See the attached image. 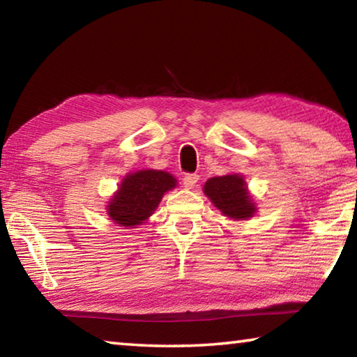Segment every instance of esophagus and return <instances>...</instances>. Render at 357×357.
I'll return each mask as SVG.
<instances>
[{
    "instance_id": "esophagus-1",
    "label": "esophagus",
    "mask_w": 357,
    "mask_h": 357,
    "mask_svg": "<svg viewBox=\"0 0 357 357\" xmlns=\"http://www.w3.org/2000/svg\"><path fill=\"white\" fill-rule=\"evenodd\" d=\"M198 179H200V176H198V174H185V176L183 178V184H184V187L185 189H193V187L197 185V183H198Z\"/></svg>"
}]
</instances>
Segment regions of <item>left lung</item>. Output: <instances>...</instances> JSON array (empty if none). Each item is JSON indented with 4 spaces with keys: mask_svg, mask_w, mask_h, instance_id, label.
<instances>
[{
    "mask_svg": "<svg viewBox=\"0 0 357 357\" xmlns=\"http://www.w3.org/2000/svg\"><path fill=\"white\" fill-rule=\"evenodd\" d=\"M203 192L220 214L231 220H249L258 211L245 179L239 173L209 178L203 185Z\"/></svg>",
    "mask_w": 357,
    "mask_h": 357,
    "instance_id": "left-lung-1",
    "label": "left lung"
}]
</instances>
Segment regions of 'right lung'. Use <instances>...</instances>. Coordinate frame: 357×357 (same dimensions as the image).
I'll return each instance as SVG.
<instances>
[{"mask_svg": "<svg viewBox=\"0 0 357 357\" xmlns=\"http://www.w3.org/2000/svg\"><path fill=\"white\" fill-rule=\"evenodd\" d=\"M176 185L178 179L168 172L146 168L128 173L105 206L107 215L118 227L137 228L154 214L165 193Z\"/></svg>", "mask_w": 357, "mask_h": 357, "instance_id": "right-lung-1", "label": "right lung"}]
</instances>
